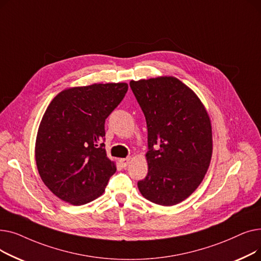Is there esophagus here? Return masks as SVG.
<instances>
[{
  "label": "esophagus",
  "instance_id": "esophagus-1",
  "mask_svg": "<svg viewBox=\"0 0 261 261\" xmlns=\"http://www.w3.org/2000/svg\"><path fill=\"white\" fill-rule=\"evenodd\" d=\"M131 162V158L128 156V158H125V159H120L119 160V163L121 164L122 167H127L129 165V163Z\"/></svg>",
  "mask_w": 261,
  "mask_h": 261
}]
</instances>
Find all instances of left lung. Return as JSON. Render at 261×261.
<instances>
[{
	"mask_svg": "<svg viewBox=\"0 0 261 261\" xmlns=\"http://www.w3.org/2000/svg\"><path fill=\"white\" fill-rule=\"evenodd\" d=\"M146 117L148 173L138 183L144 198L163 206L199 187L213 154L212 121L198 95L173 76L131 80Z\"/></svg>",
	"mask_w": 261,
	"mask_h": 261,
	"instance_id": "obj_1",
	"label": "left lung"
}]
</instances>
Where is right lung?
<instances>
[{
    "label": "right lung",
    "mask_w": 261,
    "mask_h": 261,
    "mask_svg": "<svg viewBox=\"0 0 261 261\" xmlns=\"http://www.w3.org/2000/svg\"><path fill=\"white\" fill-rule=\"evenodd\" d=\"M128 91L126 82L67 88L40 121L35 159L41 180L73 205L100 197L116 164L107 156L105 121Z\"/></svg>",
    "instance_id": "right-lung-1"
}]
</instances>
